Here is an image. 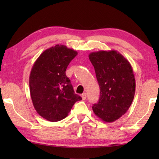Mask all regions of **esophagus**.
<instances>
[{
    "mask_svg": "<svg viewBox=\"0 0 159 159\" xmlns=\"http://www.w3.org/2000/svg\"><path fill=\"white\" fill-rule=\"evenodd\" d=\"M81 97H82L83 100H85L86 98H87V94H86V93H83L82 94V95H81Z\"/></svg>",
    "mask_w": 159,
    "mask_h": 159,
    "instance_id": "1",
    "label": "esophagus"
}]
</instances>
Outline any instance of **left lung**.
Wrapping results in <instances>:
<instances>
[{"label":"left lung","mask_w":159,"mask_h":159,"mask_svg":"<svg viewBox=\"0 0 159 159\" xmlns=\"http://www.w3.org/2000/svg\"><path fill=\"white\" fill-rule=\"evenodd\" d=\"M100 86L98 102L92 107L96 116L104 122H113L126 113L135 93V79L129 61L117 50L91 52Z\"/></svg>","instance_id":"left-lung-1"}]
</instances>
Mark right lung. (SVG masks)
<instances>
[{
  "mask_svg": "<svg viewBox=\"0 0 159 159\" xmlns=\"http://www.w3.org/2000/svg\"><path fill=\"white\" fill-rule=\"evenodd\" d=\"M75 50L57 44L44 50L33 64L29 76L30 93L35 111L52 122L66 118L76 101L66 71L77 55Z\"/></svg>",
  "mask_w": 159,
  "mask_h": 159,
  "instance_id": "right-lung-1",
  "label": "right lung"
}]
</instances>
